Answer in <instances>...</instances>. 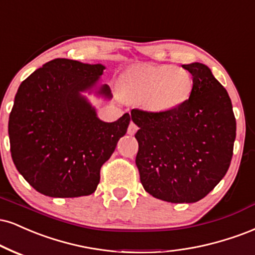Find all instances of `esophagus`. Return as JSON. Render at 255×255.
Returning <instances> with one entry per match:
<instances>
[{"instance_id": "esophagus-1", "label": "esophagus", "mask_w": 255, "mask_h": 255, "mask_svg": "<svg viewBox=\"0 0 255 255\" xmlns=\"http://www.w3.org/2000/svg\"><path fill=\"white\" fill-rule=\"evenodd\" d=\"M139 129V127H137V126L134 124V122H130L129 124V127H128V134H129V135H134V134L136 133V130Z\"/></svg>"}]
</instances>
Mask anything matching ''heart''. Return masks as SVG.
I'll return each instance as SVG.
<instances>
[{"label":"heart","instance_id":"obj_1","mask_svg":"<svg viewBox=\"0 0 255 255\" xmlns=\"http://www.w3.org/2000/svg\"><path fill=\"white\" fill-rule=\"evenodd\" d=\"M124 82L136 100H145L146 108L168 112L180 107L191 96L194 79L185 69L173 65L134 67L125 73Z\"/></svg>","mask_w":255,"mask_h":255}]
</instances>
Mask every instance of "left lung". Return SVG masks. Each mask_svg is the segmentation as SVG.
<instances>
[{
	"instance_id": "left-lung-1",
	"label": "left lung",
	"mask_w": 255,
	"mask_h": 255,
	"mask_svg": "<svg viewBox=\"0 0 255 255\" xmlns=\"http://www.w3.org/2000/svg\"><path fill=\"white\" fill-rule=\"evenodd\" d=\"M183 67L194 79L185 103L168 112H130L140 128L135 162L141 184L171 203H194L215 188L231 165L236 136L232 101L209 67Z\"/></svg>"
}]
</instances>
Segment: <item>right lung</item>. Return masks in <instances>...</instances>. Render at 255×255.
<instances>
[{"mask_svg":"<svg viewBox=\"0 0 255 255\" xmlns=\"http://www.w3.org/2000/svg\"><path fill=\"white\" fill-rule=\"evenodd\" d=\"M106 69L57 58L21 83L9 115L11 158L36 191L50 197L91 195L102 165L127 133L128 113L103 122L81 93L96 87ZM112 97L104 84L97 90Z\"/></svg>","mask_w":255,"mask_h":255,"instance_id":"right-lung-1","label":"right lung"}]
</instances>
